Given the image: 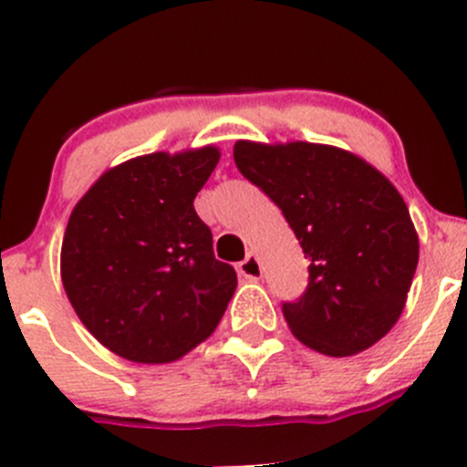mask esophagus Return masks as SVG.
<instances>
[{
  "label": "esophagus",
  "instance_id": "esophagus-1",
  "mask_svg": "<svg viewBox=\"0 0 467 467\" xmlns=\"http://www.w3.org/2000/svg\"><path fill=\"white\" fill-rule=\"evenodd\" d=\"M237 271L239 275L246 277V280H257V277L262 275V264L255 255H248L246 260L237 264Z\"/></svg>",
  "mask_w": 467,
  "mask_h": 467
}]
</instances>
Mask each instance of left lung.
Listing matches in <instances>:
<instances>
[{"label":"left lung","instance_id":"obj_1","mask_svg":"<svg viewBox=\"0 0 467 467\" xmlns=\"http://www.w3.org/2000/svg\"><path fill=\"white\" fill-rule=\"evenodd\" d=\"M234 164L285 214L309 260V282L285 321L312 350L350 357L402 314L418 234L400 192L373 164L327 144L239 140Z\"/></svg>","mask_w":467,"mask_h":467}]
</instances>
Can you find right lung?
Returning a JSON list of instances; mask_svg holds the SVG:
<instances>
[{
    "label": "right lung",
    "instance_id": "obj_1",
    "mask_svg": "<svg viewBox=\"0 0 467 467\" xmlns=\"http://www.w3.org/2000/svg\"><path fill=\"white\" fill-rule=\"evenodd\" d=\"M214 146L150 153L103 173L74 207L60 275L94 338L138 364H169L205 341L237 289L194 199Z\"/></svg>",
    "mask_w": 467,
    "mask_h": 467
}]
</instances>
